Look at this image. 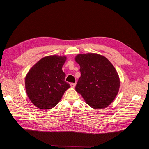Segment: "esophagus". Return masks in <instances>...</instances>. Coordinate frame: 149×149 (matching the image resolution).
<instances>
[{
	"mask_svg": "<svg viewBox=\"0 0 149 149\" xmlns=\"http://www.w3.org/2000/svg\"><path fill=\"white\" fill-rule=\"evenodd\" d=\"M70 85L72 88H74L76 86V83H71Z\"/></svg>",
	"mask_w": 149,
	"mask_h": 149,
	"instance_id": "34e87169",
	"label": "esophagus"
}]
</instances>
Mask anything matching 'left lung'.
Masks as SVG:
<instances>
[{
    "instance_id": "left-lung-1",
    "label": "left lung",
    "mask_w": 149,
    "mask_h": 149,
    "mask_svg": "<svg viewBox=\"0 0 149 149\" xmlns=\"http://www.w3.org/2000/svg\"><path fill=\"white\" fill-rule=\"evenodd\" d=\"M76 62L80 66L81 76L76 92L93 109H104L114 100L120 87L118 72L109 60L97 53L78 54Z\"/></svg>"
}]
</instances>
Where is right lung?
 Returning <instances> with one entry per match:
<instances>
[{
  "label": "right lung",
  "instance_id": "1",
  "mask_svg": "<svg viewBox=\"0 0 149 149\" xmlns=\"http://www.w3.org/2000/svg\"><path fill=\"white\" fill-rule=\"evenodd\" d=\"M65 56L43 57L31 68L25 78L26 93L31 102L39 109H49L60 102L70 88L62 70Z\"/></svg>",
  "mask_w": 149,
  "mask_h": 149
}]
</instances>
